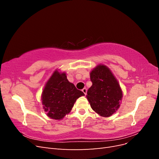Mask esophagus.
<instances>
[{"label":"esophagus","mask_w":159,"mask_h":159,"mask_svg":"<svg viewBox=\"0 0 159 159\" xmlns=\"http://www.w3.org/2000/svg\"><path fill=\"white\" fill-rule=\"evenodd\" d=\"M82 91L84 92V93L86 95V94H87V89H86L85 88H84L82 89Z\"/></svg>","instance_id":"34e87169"}]
</instances>
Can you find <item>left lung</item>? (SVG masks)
<instances>
[{"label": "left lung", "mask_w": 159, "mask_h": 159, "mask_svg": "<svg viewBox=\"0 0 159 159\" xmlns=\"http://www.w3.org/2000/svg\"><path fill=\"white\" fill-rule=\"evenodd\" d=\"M92 85L86 95L92 109L100 116L108 117L117 111L123 98L118 81L108 67L99 64L91 70Z\"/></svg>", "instance_id": "left-lung-1"}]
</instances>
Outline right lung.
I'll return each instance as SVG.
<instances>
[{
  "mask_svg": "<svg viewBox=\"0 0 159 159\" xmlns=\"http://www.w3.org/2000/svg\"><path fill=\"white\" fill-rule=\"evenodd\" d=\"M85 95L67 79L65 72L54 71L42 93L43 108L51 119L60 120L68 114L77 99Z\"/></svg>",
  "mask_w": 159,
  "mask_h": 159,
  "instance_id": "1",
  "label": "right lung"
}]
</instances>
